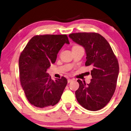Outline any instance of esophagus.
<instances>
[{"label":"esophagus","mask_w":131,"mask_h":131,"mask_svg":"<svg viewBox=\"0 0 131 131\" xmlns=\"http://www.w3.org/2000/svg\"><path fill=\"white\" fill-rule=\"evenodd\" d=\"M73 80H73V79H68V83H70V82H71L73 81Z\"/></svg>","instance_id":"34e87169"}]
</instances>
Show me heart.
Returning <instances> with one entry per match:
<instances>
[{"label":"heart","mask_w":131,"mask_h":131,"mask_svg":"<svg viewBox=\"0 0 131 131\" xmlns=\"http://www.w3.org/2000/svg\"><path fill=\"white\" fill-rule=\"evenodd\" d=\"M75 46H78V45H75V46H73V47H75Z\"/></svg>","instance_id":"1"}]
</instances>
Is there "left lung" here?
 Returning <instances> with one entry per match:
<instances>
[{"instance_id": "8db88e82", "label": "left lung", "mask_w": 131, "mask_h": 131, "mask_svg": "<svg viewBox=\"0 0 131 131\" xmlns=\"http://www.w3.org/2000/svg\"><path fill=\"white\" fill-rule=\"evenodd\" d=\"M69 37L84 47L85 66L93 69L89 84L77 80L80 86L75 93L76 98L84 108L99 111L106 106L115 93L119 72L117 58L108 41L98 33H72Z\"/></svg>"}]
</instances>
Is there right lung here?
Masks as SVG:
<instances>
[{
    "label": "right lung",
    "mask_w": 131,
    "mask_h": 131,
    "mask_svg": "<svg viewBox=\"0 0 131 131\" xmlns=\"http://www.w3.org/2000/svg\"><path fill=\"white\" fill-rule=\"evenodd\" d=\"M65 43L69 44L66 35H35L20 54V84L28 101L37 108H46L57 104L68 84L65 77L54 81L46 72L55 63Z\"/></svg>",
    "instance_id": "right-lung-1"
}]
</instances>
